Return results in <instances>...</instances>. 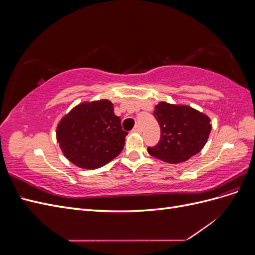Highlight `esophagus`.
<instances>
[{
	"label": "esophagus",
	"instance_id": "esophagus-1",
	"mask_svg": "<svg viewBox=\"0 0 255 255\" xmlns=\"http://www.w3.org/2000/svg\"><path fill=\"white\" fill-rule=\"evenodd\" d=\"M132 132H133V133H141V128H140L139 126H136V127L133 128Z\"/></svg>",
	"mask_w": 255,
	"mask_h": 255
}]
</instances>
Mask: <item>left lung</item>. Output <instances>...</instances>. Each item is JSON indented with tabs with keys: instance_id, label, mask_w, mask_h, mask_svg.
<instances>
[{
	"instance_id": "obj_1",
	"label": "left lung",
	"mask_w": 255,
	"mask_h": 255,
	"mask_svg": "<svg viewBox=\"0 0 255 255\" xmlns=\"http://www.w3.org/2000/svg\"><path fill=\"white\" fill-rule=\"evenodd\" d=\"M153 116L160 127V139L148 146V152L166 163H182L199 153L212 129L210 118L189 106L160 102Z\"/></svg>"
}]
</instances>
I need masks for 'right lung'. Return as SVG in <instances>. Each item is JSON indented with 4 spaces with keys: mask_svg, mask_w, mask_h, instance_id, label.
<instances>
[{
    "mask_svg": "<svg viewBox=\"0 0 255 255\" xmlns=\"http://www.w3.org/2000/svg\"><path fill=\"white\" fill-rule=\"evenodd\" d=\"M56 135L71 163L96 169L119 155L128 132L122 129L112 102L102 100L76 106L59 122Z\"/></svg>",
    "mask_w": 255,
    "mask_h": 255,
    "instance_id": "add662e5",
    "label": "right lung"
}]
</instances>
